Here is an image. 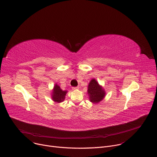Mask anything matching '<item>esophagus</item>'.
I'll return each instance as SVG.
<instances>
[{
  "label": "esophagus",
  "instance_id": "esophagus-1",
  "mask_svg": "<svg viewBox=\"0 0 157 157\" xmlns=\"http://www.w3.org/2000/svg\"><path fill=\"white\" fill-rule=\"evenodd\" d=\"M79 89L78 86H74V87H72V90H78Z\"/></svg>",
  "mask_w": 157,
  "mask_h": 157
}]
</instances>
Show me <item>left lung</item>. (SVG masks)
I'll return each mask as SVG.
<instances>
[{"label": "left lung", "mask_w": 157, "mask_h": 157, "mask_svg": "<svg viewBox=\"0 0 157 157\" xmlns=\"http://www.w3.org/2000/svg\"><path fill=\"white\" fill-rule=\"evenodd\" d=\"M87 94L90 101L94 103H98L105 96V92L95 78L92 79L88 86Z\"/></svg>", "instance_id": "1"}]
</instances>
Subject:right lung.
<instances>
[{
    "instance_id": "add662e5",
    "label": "right lung",
    "mask_w": 157,
    "mask_h": 157,
    "mask_svg": "<svg viewBox=\"0 0 157 157\" xmlns=\"http://www.w3.org/2000/svg\"><path fill=\"white\" fill-rule=\"evenodd\" d=\"M67 93V90H62L57 84H56L53 90H52V98L55 102L60 103L64 100Z\"/></svg>"
}]
</instances>
